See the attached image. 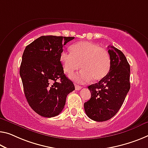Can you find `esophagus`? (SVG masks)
Listing matches in <instances>:
<instances>
[{
	"label": "esophagus",
	"instance_id": "esophagus-1",
	"mask_svg": "<svg viewBox=\"0 0 148 148\" xmlns=\"http://www.w3.org/2000/svg\"><path fill=\"white\" fill-rule=\"evenodd\" d=\"M75 90H80L81 88H82L81 86H80V85H75Z\"/></svg>",
	"mask_w": 148,
	"mask_h": 148
}]
</instances>
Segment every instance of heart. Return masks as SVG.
<instances>
[{"label":"heart","mask_w":148,"mask_h":148,"mask_svg":"<svg viewBox=\"0 0 148 148\" xmlns=\"http://www.w3.org/2000/svg\"><path fill=\"white\" fill-rule=\"evenodd\" d=\"M71 52L63 51L60 60L64 71L71 74L81 67L79 73L71 75V78L81 83L99 81L105 77L110 70V59L105 49L90 42H81L71 45Z\"/></svg>","instance_id":"heart-1"}]
</instances>
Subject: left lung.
I'll list each match as a JSON object with an SVG mask.
<instances>
[{"label": "left lung", "instance_id": "obj_1", "mask_svg": "<svg viewBox=\"0 0 148 148\" xmlns=\"http://www.w3.org/2000/svg\"><path fill=\"white\" fill-rule=\"evenodd\" d=\"M110 67L107 75L88 86L91 97L84 104L86 114L95 121L112 118L120 110L130 88V67L124 53L114 46L108 47Z\"/></svg>", "mask_w": 148, "mask_h": 148}]
</instances>
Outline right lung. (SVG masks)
<instances>
[{"label":"right lung","mask_w":148,"mask_h":148,"mask_svg":"<svg viewBox=\"0 0 148 148\" xmlns=\"http://www.w3.org/2000/svg\"><path fill=\"white\" fill-rule=\"evenodd\" d=\"M74 38L43 36L24 49L20 67L24 95L30 107L42 116L60 114L67 95L75 90L60 61L63 45Z\"/></svg>","instance_id":"right-lung-1"}]
</instances>
